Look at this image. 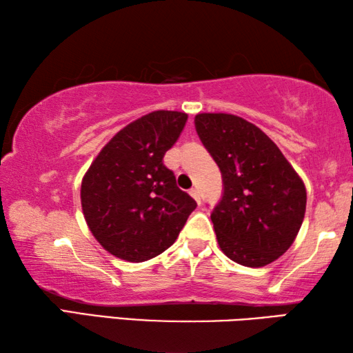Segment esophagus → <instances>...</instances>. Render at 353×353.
<instances>
[{"label":"esophagus","instance_id":"obj_1","mask_svg":"<svg viewBox=\"0 0 353 353\" xmlns=\"http://www.w3.org/2000/svg\"><path fill=\"white\" fill-rule=\"evenodd\" d=\"M190 194L193 196V198L196 199V202H198V204H201V194H199V190L198 188H191L190 190Z\"/></svg>","mask_w":353,"mask_h":353}]
</instances>
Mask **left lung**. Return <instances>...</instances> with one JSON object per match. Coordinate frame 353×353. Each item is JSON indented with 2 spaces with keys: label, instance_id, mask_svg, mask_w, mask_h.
<instances>
[{
  "label": "left lung",
  "instance_id": "8db88e82",
  "mask_svg": "<svg viewBox=\"0 0 353 353\" xmlns=\"http://www.w3.org/2000/svg\"><path fill=\"white\" fill-rule=\"evenodd\" d=\"M196 132L223 174L212 223L223 252L261 268L290 249L307 207L302 179L270 137L230 113H199Z\"/></svg>",
  "mask_w": 353,
  "mask_h": 353
}]
</instances>
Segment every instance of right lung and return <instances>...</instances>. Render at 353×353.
Here are the masks:
<instances>
[{"instance_id": "right-lung-1", "label": "right lung", "mask_w": 353, "mask_h": 353, "mask_svg": "<svg viewBox=\"0 0 353 353\" xmlns=\"http://www.w3.org/2000/svg\"><path fill=\"white\" fill-rule=\"evenodd\" d=\"M187 118L183 112L155 110L135 119L101 149L82 179L88 229L118 259L140 263L162 254L198 205L163 165Z\"/></svg>"}]
</instances>
